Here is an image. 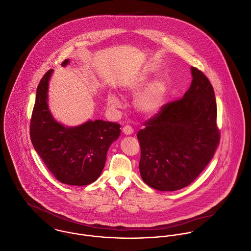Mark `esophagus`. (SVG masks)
Masks as SVG:
<instances>
[{"label":"esophagus","mask_w":251,"mask_h":251,"mask_svg":"<svg viewBox=\"0 0 251 251\" xmlns=\"http://www.w3.org/2000/svg\"><path fill=\"white\" fill-rule=\"evenodd\" d=\"M122 132H123L125 135H132V134L134 133V130H133V128H132L131 126L126 125V126H124V127H123Z\"/></svg>","instance_id":"obj_1"}]
</instances>
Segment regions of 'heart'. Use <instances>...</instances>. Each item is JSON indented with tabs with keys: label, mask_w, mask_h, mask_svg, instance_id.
<instances>
[{
	"label": "heart",
	"mask_w": 251,
	"mask_h": 251,
	"mask_svg": "<svg viewBox=\"0 0 251 251\" xmlns=\"http://www.w3.org/2000/svg\"><path fill=\"white\" fill-rule=\"evenodd\" d=\"M146 78L142 77L133 81L128 90L131 93H137L146 85ZM168 96V86L162 79H155L147 85V87L137 96L135 100V107L145 115H153L157 113ZM107 104L112 108H119L122 106L120 98L113 92H109L106 97Z\"/></svg>",
	"instance_id": "1"
}]
</instances>
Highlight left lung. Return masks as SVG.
I'll return each mask as SVG.
<instances>
[{
	"mask_svg": "<svg viewBox=\"0 0 251 251\" xmlns=\"http://www.w3.org/2000/svg\"><path fill=\"white\" fill-rule=\"evenodd\" d=\"M184 96L162 106L138 132L143 180L159 191L189 185L212 159L220 140L213 87L192 67Z\"/></svg>",
	"mask_w": 251,
	"mask_h": 251,
	"instance_id": "1",
	"label": "left lung"
}]
</instances>
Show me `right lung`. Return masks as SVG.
Masks as SVG:
<instances>
[{"instance_id":"add662e5","label":"right lung","mask_w":251,"mask_h":251,"mask_svg":"<svg viewBox=\"0 0 251 251\" xmlns=\"http://www.w3.org/2000/svg\"><path fill=\"white\" fill-rule=\"evenodd\" d=\"M70 63L66 59L62 66ZM53 70L41 79L30 123L35 151L46 167L62 183L88 185L100 176L110 145L120 136V125L103 120H88L67 127L57 122L48 104V91Z\"/></svg>"}]
</instances>
